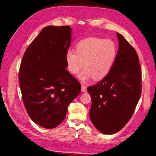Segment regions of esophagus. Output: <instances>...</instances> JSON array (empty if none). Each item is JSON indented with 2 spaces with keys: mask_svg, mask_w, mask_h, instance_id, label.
Segmentation results:
<instances>
[{
  "mask_svg": "<svg viewBox=\"0 0 156 156\" xmlns=\"http://www.w3.org/2000/svg\"><path fill=\"white\" fill-rule=\"evenodd\" d=\"M81 90H82V92H86V91H87V87L86 86H84V85L82 84V86H81Z\"/></svg>",
  "mask_w": 156,
  "mask_h": 156,
  "instance_id": "obj_1",
  "label": "esophagus"
}]
</instances>
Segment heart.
<instances>
[{
  "label": "heart",
  "mask_w": 156,
  "mask_h": 156,
  "mask_svg": "<svg viewBox=\"0 0 156 156\" xmlns=\"http://www.w3.org/2000/svg\"><path fill=\"white\" fill-rule=\"evenodd\" d=\"M117 55L116 44L111 39L88 37L80 41L76 51H66L65 58L67 69L71 74H76L84 66L86 68L78 75L82 82L93 78L100 80L105 78L112 70Z\"/></svg>",
  "instance_id": "b5f03b06"
}]
</instances>
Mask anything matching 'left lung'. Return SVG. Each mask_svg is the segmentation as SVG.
Returning a JSON list of instances; mask_svg holds the SVG:
<instances>
[{"mask_svg": "<svg viewBox=\"0 0 156 156\" xmlns=\"http://www.w3.org/2000/svg\"><path fill=\"white\" fill-rule=\"evenodd\" d=\"M116 61L110 73L87 87L91 98V121L101 133L112 134L125 126L133 116L142 92V72L134 48L122 35Z\"/></svg>", "mask_w": 156, "mask_h": 156, "instance_id": "8db88e82", "label": "left lung"}]
</instances>
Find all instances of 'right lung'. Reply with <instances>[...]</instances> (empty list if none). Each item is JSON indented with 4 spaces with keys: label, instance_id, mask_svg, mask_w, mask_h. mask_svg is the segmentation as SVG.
I'll list each match as a JSON object with an SVG mask.
<instances>
[{
    "label": "right lung",
    "instance_id": "1",
    "mask_svg": "<svg viewBox=\"0 0 156 156\" xmlns=\"http://www.w3.org/2000/svg\"><path fill=\"white\" fill-rule=\"evenodd\" d=\"M69 26L44 27L23 54L19 70L22 97L32 121L53 129L65 119L68 106L81 91L66 68L71 43Z\"/></svg>",
    "mask_w": 156,
    "mask_h": 156
}]
</instances>
